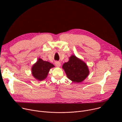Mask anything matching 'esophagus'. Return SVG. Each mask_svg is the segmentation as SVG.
<instances>
[{"label":"esophagus","instance_id":"obj_1","mask_svg":"<svg viewBox=\"0 0 122 122\" xmlns=\"http://www.w3.org/2000/svg\"><path fill=\"white\" fill-rule=\"evenodd\" d=\"M55 64L57 67H60L61 65V63L59 61H56L55 62Z\"/></svg>","mask_w":122,"mask_h":122}]
</instances>
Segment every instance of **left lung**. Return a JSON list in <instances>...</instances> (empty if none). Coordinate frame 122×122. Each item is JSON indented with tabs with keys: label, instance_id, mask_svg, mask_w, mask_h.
Wrapping results in <instances>:
<instances>
[{
	"label": "left lung",
	"instance_id": "left-lung-1",
	"mask_svg": "<svg viewBox=\"0 0 122 122\" xmlns=\"http://www.w3.org/2000/svg\"><path fill=\"white\" fill-rule=\"evenodd\" d=\"M62 68L68 78L75 82H81L89 74L86 64L74 55L69 58V61L64 64Z\"/></svg>",
	"mask_w": 122,
	"mask_h": 122
}]
</instances>
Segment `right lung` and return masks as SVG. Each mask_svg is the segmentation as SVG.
Segmentation results:
<instances>
[{
  "instance_id": "right-lung-1",
  "label": "right lung",
  "mask_w": 122,
  "mask_h": 122,
  "mask_svg": "<svg viewBox=\"0 0 122 122\" xmlns=\"http://www.w3.org/2000/svg\"><path fill=\"white\" fill-rule=\"evenodd\" d=\"M54 66L49 62L43 61L39 58L31 68L32 74L39 81H42L47 77L49 70Z\"/></svg>"
}]
</instances>
